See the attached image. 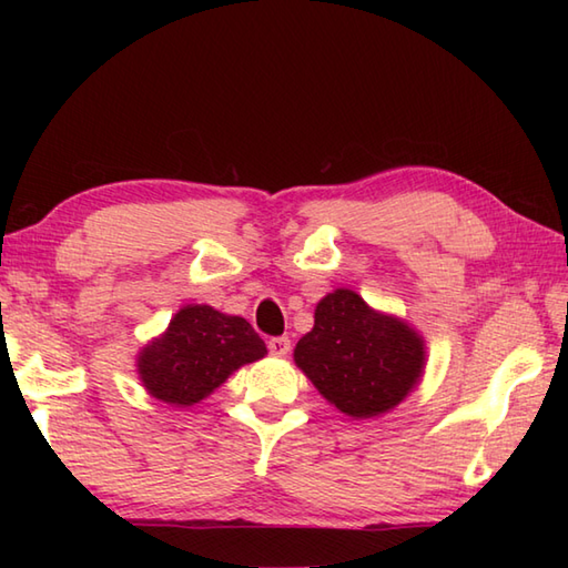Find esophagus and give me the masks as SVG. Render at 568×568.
Returning <instances> with one entry per match:
<instances>
[{
    "mask_svg": "<svg viewBox=\"0 0 568 568\" xmlns=\"http://www.w3.org/2000/svg\"><path fill=\"white\" fill-rule=\"evenodd\" d=\"M268 352L273 356H287V352H291V339L287 336H271Z\"/></svg>",
    "mask_w": 568,
    "mask_h": 568,
    "instance_id": "1",
    "label": "esophagus"
}]
</instances>
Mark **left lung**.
<instances>
[{
	"label": "left lung",
	"instance_id": "8db88e82",
	"mask_svg": "<svg viewBox=\"0 0 568 568\" xmlns=\"http://www.w3.org/2000/svg\"><path fill=\"white\" fill-rule=\"evenodd\" d=\"M295 364L342 413L373 417L413 390L425 366V344L356 293L334 291L317 305L315 327L297 342Z\"/></svg>",
	"mask_w": 568,
	"mask_h": 568
}]
</instances>
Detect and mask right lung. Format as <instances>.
Here are the masks:
<instances>
[{
  "instance_id": "add662e5",
  "label": "right lung",
  "mask_w": 568,
  "mask_h": 568,
  "mask_svg": "<svg viewBox=\"0 0 568 568\" xmlns=\"http://www.w3.org/2000/svg\"><path fill=\"white\" fill-rule=\"evenodd\" d=\"M265 356V344L244 317L222 315L210 305H187L171 327L143 348L139 373L146 390L171 405L207 397L236 368Z\"/></svg>"
}]
</instances>
